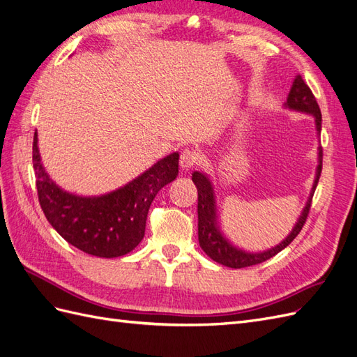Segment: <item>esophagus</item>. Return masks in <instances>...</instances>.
Segmentation results:
<instances>
[{
    "label": "esophagus",
    "mask_w": 357,
    "mask_h": 357,
    "mask_svg": "<svg viewBox=\"0 0 357 357\" xmlns=\"http://www.w3.org/2000/svg\"><path fill=\"white\" fill-rule=\"evenodd\" d=\"M201 160V155L197 150H192V149H186L181 151L180 155V167L188 171L190 168H194L195 165H198Z\"/></svg>",
    "instance_id": "1"
}]
</instances>
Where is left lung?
<instances>
[{
  "label": "left lung",
  "mask_w": 357,
  "mask_h": 357,
  "mask_svg": "<svg viewBox=\"0 0 357 357\" xmlns=\"http://www.w3.org/2000/svg\"><path fill=\"white\" fill-rule=\"evenodd\" d=\"M287 107L296 109V111H302L312 114L315 117V124H317V132H321V111L319 103H317L315 96L312 94L311 89L307 86V84L303 81L301 75L296 76V79L293 82V86L290 93H288L287 98ZM319 168H317V176L315 181L312 186L311 197L306 202V207L302 211V216L298 218L296 227L290 233L282 243H279L278 246L266 250V252L261 254H249L245 252V250H240L234 248L233 245H229L224 236L220 234V231L216 225V207H215V197H213V188L210 185V180L201 174V172L195 171L192 174V181L195 183L197 190H198V242L201 249L213 259V261L227 266V267H233V268H243L249 266H255L259 263H264L266 259L275 257L278 252H281L284 248L290 245L293 240L297 237V234L301 233L307 215H310V208H311V202L314 192L317 188V183L320 180L321 174V168H323V149L319 147Z\"/></svg>",
  "instance_id": "1"
}]
</instances>
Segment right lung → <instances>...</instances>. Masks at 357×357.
I'll list each match as a JSON object with an SVG mask.
<instances>
[{"instance_id":"obj_1","label":"right lung","mask_w":357,"mask_h":357,"mask_svg":"<svg viewBox=\"0 0 357 357\" xmlns=\"http://www.w3.org/2000/svg\"><path fill=\"white\" fill-rule=\"evenodd\" d=\"M33 167L38 202L56 233L85 254L114 258L126 255L144 238L153 199L178 174V153L160 159L124 188L89 198L69 194L50 178L38 155L37 133Z\"/></svg>"}]
</instances>
